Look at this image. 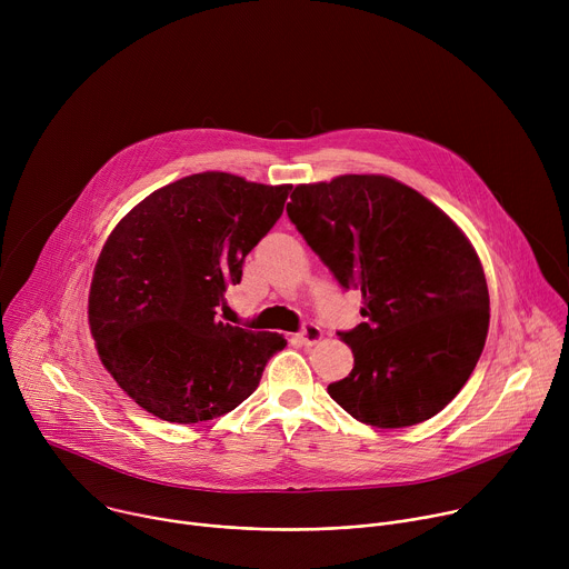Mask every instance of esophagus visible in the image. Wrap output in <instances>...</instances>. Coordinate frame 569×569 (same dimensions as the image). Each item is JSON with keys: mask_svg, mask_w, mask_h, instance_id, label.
Listing matches in <instances>:
<instances>
[{"mask_svg": "<svg viewBox=\"0 0 569 569\" xmlns=\"http://www.w3.org/2000/svg\"><path fill=\"white\" fill-rule=\"evenodd\" d=\"M299 340H301V345H317L321 338H323V331L317 327V323H312V321H308V323H303V329L299 331V336H297Z\"/></svg>", "mask_w": 569, "mask_h": 569, "instance_id": "esophagus-1", "label": "esophagus"}]
</instances>
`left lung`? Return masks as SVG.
Masks as SVG:
<instances>
[{
  "label": "left lung",
  "instance_id": "obj_1",
  "mask_svg": "<svg viewBox=\"0 0 569 569\" xmlns=\"http://www.w3.org/2000/svg\"><path fill=\"white\" fill-rule=\"evenodd\" d=\"M288 218L347 290L362 323L340 333L353 369L331 398L373 428L439 415L470 378L489 333V286L466 233L428 198L387 176L295 187Z\"/></svg>",
  "mask_w": 569,
  "mask_h": 569
}]
</instances>
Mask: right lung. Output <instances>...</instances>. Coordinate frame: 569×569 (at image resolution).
I'll return each mask as SVG.
<instances>
[{"instance_id": "1", "label": "right lung", "mask_w": 569, "mask_h": 569, "mask_svg": "<svg viewBox=\"0 0 569 569\" xmlns=\"http://www.w3.org/2000/svg\"><path fill=\"white\" fill-rule=\"evenodd\" d=\"M290 189L220 171L187 176L143 198L108 236L90 331L103 367L152 417L198 423L231 412L286 347L279 333L231 327L216 312Z\"/></svg>"}]
</instances>
